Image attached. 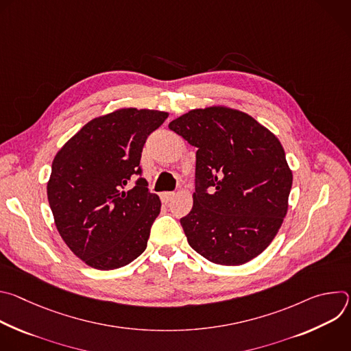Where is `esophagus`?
<instances>
[{"mask_svg": "<svg viewBox=\"0 0 351 351\" xmlns=\"http://www.w3.org/2000/svg\"><path fill=\"white\" fill-rule=\"evenodd\" d=\"M173 198H175V193H171V191H164V193L161 194V199H162V203H165V204L171 203Z\"/></svg>", "mask_w": 351, "mask_h": 351, "instance_id": "1", "label": "esophagus"}]
</instances>
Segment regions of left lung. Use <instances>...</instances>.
Wrapping results in <instances>:
<instances>
[{
	"label": "left lung",
	"instance_id": "left-lung-1",
	"mask_svg": "<svg viewBox=\"0 0 351 351\" xmlns=\"http://www.w3.org/2000/svg\"><path fill=\"white\" fill-rule=\"evenodd\" d=\"M169 129L197 147L193 208L180 219L189 244L214 264L252 261L287 214L293 173L279 138L223 106L191 110Z\"/></svg>",
	"mask_w": 351,
	"mask_h": 351
}]
</instances>
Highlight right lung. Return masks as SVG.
<instances>
[{
    "instance_id": "add662e5",
    "label": "right lung",
    "mask_w": 351,
    "mask_h": 351,
    "mask_svg": "<svg viewBox=\"0 0 351 351\" xmlns=\"http://www.w3.org/2000/svg\"><path fill=\"white\" fill-rule=\"evenodd\" d=\"M168 112L121 108L97 117L57 153L47 197L56 226L71 252L91 268L128 265L147 247L149 229L161 211L140 175L148 134Z\"/></svg>"
}]
</instances>
